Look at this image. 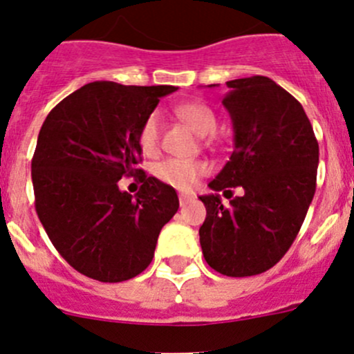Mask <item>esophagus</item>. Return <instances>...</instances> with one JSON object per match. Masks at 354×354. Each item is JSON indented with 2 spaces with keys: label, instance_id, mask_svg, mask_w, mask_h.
Segmentation results:
<instances>
[{
  "label": "esophagus",
  "instance_id": "34e87169",
  "mask_svg": "<svg viewBox=\"0 0 354 354\" xmlns=\"http://www.w3.org/2000/svg\"><path fill=\"white\" fill-rule=\"evenodd\" d=\"M192 200H195V195H193V193H180V205L181 207L188 205Z\"/></svg>",
  "mask_w": 354,
  "mask_h": 354
}]
</instances>
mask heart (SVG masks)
<instances>
[{"label": "heart", "instance_id": "1", "mask_svg": "<svg viewBox=\"0 0 354 354\" xmlns=\"http://www.w3.org/2000/svg\"><path fill=\"white\" fill-rule=\"evenodd\" d=\"M176 115L181 120L187 122L198 136H210L217 127V117L212 109H208L203 103H183L176 106ZM159 140H161V117L158 111H151L140 124L137 142L144 154L151 156L158 151ZM205 171L207 165L198 159L188 161V159L167 158L152 167V173L159 181L180 189L192 188Z\"/></svg>", "mask_w": 354, "mask_h": 354}]
</instances>
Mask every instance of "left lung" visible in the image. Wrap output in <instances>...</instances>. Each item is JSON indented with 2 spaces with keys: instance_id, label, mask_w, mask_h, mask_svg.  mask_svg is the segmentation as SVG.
<instances>
[{
  "instance_id": "obj_1",
  "label": "left lung",
  "mask_w": 354,
  "mask_h": 354,
  "mask_svg": "<svg viewBox=\"0 0 354 354\" xmlns=\"http://www.w3.org/2000/svg\"><path fill=\"white\" fill-rule=\"evenodd\" d=\"M227 88L234 151L208 187L244 193L229 205L217 193L200 196V244L208 266L241 278L273 268L295 241L315 193L319 144L302 105L273 80L243 77Z\"/></svg>"
}]
</instances>
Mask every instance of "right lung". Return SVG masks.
Here are the masks:
<instances>
[{
  "label": "right lung",
  "instance_id": "obj_1",
  "mask_svg": "<svg viewBox=\"0 0 354 354\" xmlns=\"http://www.w3.org/2000/svg\"><path fill=\"white\" fill-rule=\"evenodd\" d=\"M174 86L84 84L50 110L32 159L35 210L59 254L103 283L142 273L158 237L178 212L173 187L139 169L137 133ZM143 183L131 198L122 177Z\"/></svg>",
  "mask_w": 354,
  "mask_h": 354
}]
</instances>
